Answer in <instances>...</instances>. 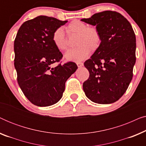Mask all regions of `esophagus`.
<instances>
[{
    "label": "esophagus",
    "mask_w": 146,
    "mask_h": 146,
    "mask_svg": "<svg viewBox=\"0 0 146 146\" xmlns=\"http://www.w3.org/2000/svg\"><path fill=\"white\" fill-rule=\"evenodd\" d=\"M76 64L78 66V67H81L82 66L84 65L83 62H76Z\"/></svg>",
    "instance_id": "1"
}]
</instances>
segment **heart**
<instances>
[{
    "instance_id": "obj_1",
    "label": "heart",
    "mask_w": 146,
    "mask_h": 146,
    "mask_svg": "<svg viewBox=\"0 0 146 146\" xmlns=\"http://www.w3.org/2000/svg\"><path fill=\"white\" fill-rule=\"evenodd\" d=\"M66 30L68 35H77L75 44L78 46L66 54L65 58L68 60H82L88 56L90 51L94 52L100 46L102 36L96 27H88L84 22L75 20L66 27ZM52 40L60 51L68 48V40L62 28H58L53 32Z\"/></svg>"
}]
</instances>
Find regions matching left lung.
I'll use <instances>...</instances> for the list:
<instances>
[{
    "label": "left lung",
    "mask_w": 146,
    "mask_h": 146,
    "mask_svg": "<svg viewBox=\"0 0 146 146\" xmlns=\"http://www.w3.org/2000/svg\"><path fill=\"white\" fill-rule=\"evenodd\" d=\"M82 21L96 26L100 46L84 62L88 79L83 83L85 94L95 103L115 102L127 90L135 63V35L129 21L120 13L106 11Z\"/></svg>",
    "instance_id": "left-lung-1"
}]
</instances>
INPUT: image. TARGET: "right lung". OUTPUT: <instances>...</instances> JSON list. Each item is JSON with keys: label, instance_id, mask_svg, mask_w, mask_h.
I'll list each match as a JSON object with an SVG mask.
<instances>
[{"label": "right lung", "instance_id": "1", "mask_svg": "<svg viewBox=\"0 0 146 146\" xmlns=\"http://www.w3.org/2000/svg\"><path fill=\"white\" fill-rule=\"evenodd\" d=\"M54 17L39 16L24 23L15 40L17 81L27 99L38 106H49L62 97L65 82L78 68L73 62H60L62 54L52 40L53 32L65 25Z\"/></svg>", "mask_w": 146, "mask_h": 146}]
</instances>
